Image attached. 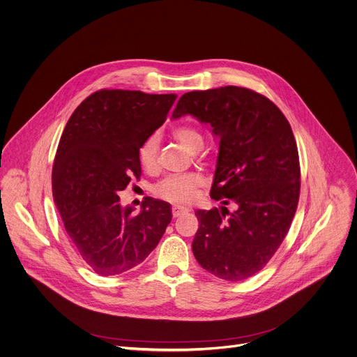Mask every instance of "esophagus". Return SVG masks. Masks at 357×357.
Here are the masks:
<instances>
[{
	"label": "esophagus",
	"mask_w": 357,
	"mask_h": 357,
	"mask_svg": "<svg viewBox=\"0 0 357 357\" xmlns=\"http://www.w3.org/2000/svg\"><path fill=\"white\" fill-rule=\"evenodd\" d=\"M185 212H188V209H187V208H184V206H180V205H174V206L172 208L173 218H178V217H181V215H184Z\"/></svg>",
	"instance_id": "esophagus-1"
}]
</instances>
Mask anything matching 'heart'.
<instances>
[{
	"label": "heart",
	"instance_id": "b5f03b06",
	"mask_svg": "<svg viewBox=\"0 0 357 357\" xmlns=\"http://www.w3.org/2000/svg\"><path fill=\"white\" fill-rule=\"evenodd\" d=\"M173 136L191 152H198L204 146L202 133L190 125H180L173 129ZM137 160L142 169L152 172L158 167L159 162V137L149 135L139 145ZM202 185V178L195 173L172 174L162 178L153 188L155 194L162 199L173 204H190L194 201L198 188Z\"/></svg>",
	"mask_w": 357,
	"mask_h": 357
}]
</instances>
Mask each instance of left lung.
I'll list each match as a JSON object with an SVG mask.
<instances>
[{"mask_svg": "<svg viewBox=\"0 0 357 357\" xmlns=\"http://www.w3.org/2000/svg\"><path fill=\"white\" fill-rule=\"evenodd\" d=\"M185 114L220 137L211 198L236 204L234 212H195L192 253L218 278L246 280L268 263L296 215L301 170L293 129L273 101L245 87L185 93L173 118Z\"/></svg>", "mask_w": 357, "mask_h": 357, "instance_id": "8db88e82", "label": "left lung"}]
</instances>
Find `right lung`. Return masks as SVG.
I'll return each mask as SVG.
<instances>
[{
	"label": "right lung",
	"mask_w": 357,
	"mask_h": 357,
	"mask_svg": "<svg viewBox=\"0 0 357 357\" xmlns=\"http://www.w3.org/2000/svg\"><path fill=\"white\" fill-rule=\"evenodd\" d=\"M174 101V94L102 89L75 109L61 133L53 198L71 248L100 275L140 264L172 221L170 204L149 198L132 215L118 192L140 177L139 145L163 125Z\"/></svg>",
	"instance_id": "add662e5"
}]
</instances>
